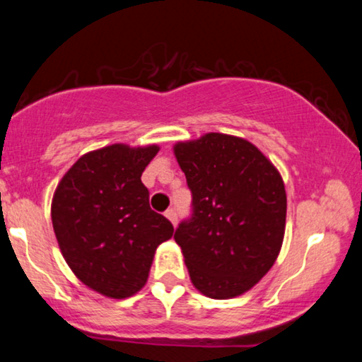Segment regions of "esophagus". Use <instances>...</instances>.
I'll return each instance as SVG.
<instances>
[{
    "instance_id": "obj_1",
    "label": "esophagus",
    "mask_w": 362,
    "mask_h": 362,
    "mask_svg": "<svg viewBox=\"0 0 362 362\" xmlns=\"http://www.w3.org/2000/svg\"><path fill=\"white\" fill-rule=\"evenodd\" d=\"M165 216H167V218L170 219V223L175 226V224H177V211L175 209H168L167 213H165Z\"/></svg>"
}]
</instances>
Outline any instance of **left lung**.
<instances>
[{
	"label": "left lung",
	"mask_w": 362,
	"mask_h": 362,
	"mask_svg": "<svg viewBox=\"0 0 362 362\" xmlns=\"http://www.w3.org/2000/svg\"><path fill=\"white\" fill-rule=\"evenodd\" d=\"M173 153L192 192V216L178 224L195 289L213 300L247 293L279 255L286 230L281 173L250 141L207 132Z\"/></svg>",
	"instance_id": "8db88e82"
}]
</instances>
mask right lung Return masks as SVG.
I'll list each match as a JSON object with an SVG mask.
<instances>
[{
  "label": "right lung",
  "mask_w": 362,
  "mask_h": 362,
  "mask_svg": "<svg viewBox=\"0 0 362 362\" xmlns=\"http://www.w3.org/2000/svg\"><path fill=\"white\" fill-rule=\"evenodd\" d=\"M156 144L117 143L83 155L61 178L51 218L61 253L83 284L122 300L146 284L158 245L173 226L149 207L141 182Z\"/></svg>",
  "instance_id": "obj_1"
}]
</instances>
